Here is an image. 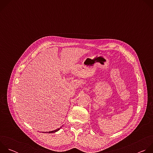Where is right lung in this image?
<instances>
[{
    "instance_id": "obj_1",
    "label": "right lung",
    "mask_w": 153,
    "mask_h": 153,
    "mask_svg": "<svg viewBox=\"0 0 153 153\" xmlns=\"http://www.w3.org/2000/svg\"><path fill=\"white\" fill-rule=\"evenodd\" d=\"M61 128H62V126H61L60 128H58V129H56L54 130V131H49V132H45V133H56V132L58 131H59ZM43 133H44V132H43Z\"/></svg>"
}]
</instances>
